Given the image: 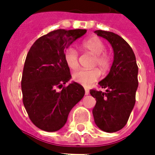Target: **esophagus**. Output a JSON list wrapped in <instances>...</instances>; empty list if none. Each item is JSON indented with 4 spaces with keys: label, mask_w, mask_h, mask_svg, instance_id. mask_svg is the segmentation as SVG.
Wrapping results in <instances>:
<instances>
[{
    "label": "esophagus",
    "mask_w": 155,
    "mask_h": 155,
    "mask_svg": "<svg viewBox=\"0 0 155 155\" xmlns=\"http://www.w3.org/2000/svg\"><path fill=\"white\" fill-rule=\"evenodd\" d=\"M89 93H90V91H89L88 89H86V88H85V89H84V94L87 95V94H89Z\"/></svg>",
    "instance_id": "34e87169"
}]
</instances>
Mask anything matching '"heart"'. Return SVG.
<instances>
[{"label": "heart", "instance_id": "1", "mask_svg": "<svg viewBox=\"0 0 155 155\" xmlns=\"http://www.w3.org/2000/svg\"><path fill=\"white\" fill-rule=\"evenodd\" d=\"M81 45L84 51L94 55V66H99L102 71L109 70L111 64L110 55L104 51V44L101 39L93 36L83 41ZM64 59L68 67L72 70H75L79 66V54L74 48L70 47L64 51ZM100 77L101 71L97 68L91 70H79L72 74L73 81L84 86L91 85L92 83L97 81Z\"/></svg>", "mask_w": 155, "mask_h": 155}]
</instances>
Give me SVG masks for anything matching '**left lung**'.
Segmentation results:
<instances>
[{"label":"left lung","instance_id":"left-lung-1","mask_svg":"<svg viewBox=\"0 0 155 155\" xmlns=\"http://www.w3.org/2000/svg\"><path fill=\"white\" fill-rule=\"evenodd\" d=\"M94 33L110 43L114 61L110 73L99 82L100 87L105 89L106 92L90 91L96 99L92 113L94 123L101 130L113 133L125 126L135 104L138 65L132 48L120 35L101 30Z\"/></svg>","mask_w":155,"mask_h":155}]
</instances>
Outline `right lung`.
Segmentation results:
<instances>
[{
	"label": "right lung",
	"instance_id": "right-lung-1",
	"mask_svg": "<svg viewBox=\"0 0 155 155\" xmlns=\"http://www.w3.org/2000/svg\"><path fill=\"white\" fill-rule=\"evenodd\" d=\"M86 30L59 29L37 39L25 58L21 78L23 104L30 120L47 132L61 130L71 109L84 95L81 84L72 82L65 64V50ZM62 88L61 91L57 89Z\"/></svg>",
	"mask_w": 155,
	"mask_h": 155
}]
</instances>
